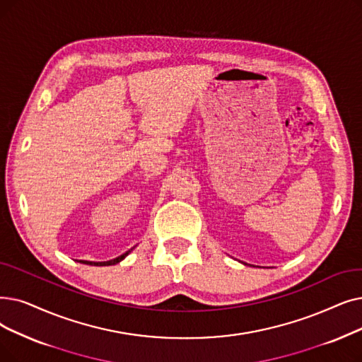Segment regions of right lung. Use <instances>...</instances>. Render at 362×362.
Listing matches in <instances>:
<instances>
[{"label":"right lung","instance_id":"1","mask_svg":"<svg viewBox=\"0 0 362 362\" xmlns=\"http://www.w3.org/2000/svg\"><path fill=\"white\" fill-rule=\"evenodd\" d=\"M134 248V247H133ZM133 248H130L129 251H125L124 255H121V256H118L117 259H112V260H107V262H87V260H80V263H86V264H91V266H111V264H117V263H119L125 256H127L130 251L133 250Z\"/></svg>","mask_w":362,"mask_h":362}]
</instances>
